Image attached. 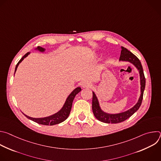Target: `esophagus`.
<instances>
[{"mask_svg":"<svg viewBox=\"0 0 161 161\" xmlns=\"http://www.w3.org/2000/svg\"><path fill=\"white\" fill-rule=\"evenodd\" d=\"M83 87H84V88H87V87H90V86H91V85L90 84V83H88V82H87V81H85V82H83Z\"/></svg>","mask_w":161,"mask_h":161,"instance_id":"esophagus-1","label":"esophagus"}]
</instances>
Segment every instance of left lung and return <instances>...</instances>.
<instances>
[{"mask_svg":"<svg viewBox=\"0 0 161 161\" xmlns=\"http://www.w3.org/2000/svg\"><path fill=\"white\" fill-rule=\"evenodd\" d=\"M122 50H121V54L120 57V61H125L129 62L131 64H132L139 71L140 76V85H141V95L138 99L137 103L130 109H129L127 111H125L124 112H122L120 113H116V114H109L107 113L106 112H104L100 106L99 103L97 99V97H96V95L94 92L93 96H92V111L94 113V114L95 117L99 121L107 123V124H117L120 123L122 122L125 121L127 119H129L130 117H131L132 114L137 110L142 103L143 100V92L145 88V78L143 73V67L142 65L140 60L138 59L136 55H134L133 53H132L130 51H129L127 48L122 47Z\"/></svg>","mask_w":161,"mask_h":161,"instance_id":"left-lung-1","label":"left lung"}]
</instances>
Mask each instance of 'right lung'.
<instances>
[{
    "mask_svg": "<svg viewBox=\"0 0 161 161\" xmlns=\"http://www.w3.org/2000/svg\"><path fill=\"white\" fill-rule=\"evenodd\" d=\"M36 50L41 52H43L45 51V49L41 47H37V48ZM29 54H30L29 52L27 53L24 57H23L19 60V61L18 62V64L16 65L14 72H16L19 64L23 60H24L25 57H27ZM81 90V88L80 87L76 88L72 92L69 94V96L67 97V98L63 107L62 108V109L60 111H58L57 113L52 114V115H51V116L44 117V118H32V117H29V116L26 115V114H25L24 113V114L27 119L39 124L46 125H55V124H60V123L64 122V120H65L68 118L70 112H71V108H72V104H73V100H74L76 95L80 92Z\"/></svg>",
    "mask_w": 161,
    "mask_h": 161,
    "instance_id": "right-lung-1",
    "label": "right lung"
}]
</instances>
